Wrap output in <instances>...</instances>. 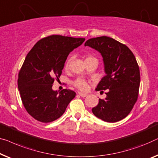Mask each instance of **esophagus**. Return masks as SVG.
<instances>
[{
	"label": "esophagus",
	"instance_id": "1",
	"mask_svg": "<svg viewBox=\"0 0 158 158\" xmlns=\"http://www.w3.org/2000/svg\"><path fill=\"white\" fill-rule=\"evenodd\" d=\"M78 95H80V96H81V97H83V98H85V97H86L87 95V94H85V93H78Z\"/></svg>",
	"mask_w": 158,
	"mask_h": 158
}]
</instances>
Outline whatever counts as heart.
Returning <instances> with one entry per match:
<instances>
[{"label": "heart", "instance_id": "heart-1", "mask_svg": "<svg viewBox=\"0 0 158 158\" xmlns=\"http://www.w3.org/2000/svg\"><path fill=\"white\" fill-rule=\"evenodd\" d=\"M92 60H97V58L95 57L91 56V55H87L85 57V61L86 62H89V61H92ZM70 61H71V58H68L67 61H66L65 65V68H68L70 66ZM74 85L76 87L77 89H79L81 91H85L88 89V83L85 81L83 78H77L76 81L74 82Z\"/></svg>", "mask_w": 158, "mask_h": 158}]
</instances>
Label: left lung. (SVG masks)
<instances>
[{
    "mask_svg": "<svg viewBox=\"0 0 158 158\" xmlns=\"http://www.w3.org/2000/svg\"><path fill=\"white\" fill-rule=\"evenodd\" d=\"M85 46L95 49L103 58L106 75L95 90H108L106 99H99L98 106L92 109L93 113L108 123L123 120L138 97L140 75L135 57L128 47L107 36L90 38Z\"/></svg>",
    "mask_w": 158,
    "mask_h": 158,
    "instance_id": "8db88e82",
    "label": "left lung"
}]
</instances>
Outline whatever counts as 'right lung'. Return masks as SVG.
<instances>
[{"label":"right lung","instance_id":"1","mask_svg":"<svg viewBox=\"0 0 158 158\" xmlns=\"http://www.w3.org/2000/svg\"><path fill=\"white\" fill-rule=\"evenodd\" d=\"M85 38L52 35L35 43L27 55L18 73V86L23 104L34 119L51 123L65 113L75 96L74 91L52 90L67 57L83 44Z\"/></svg>","mask_w":158,"mask_h":158}]
</instances>
